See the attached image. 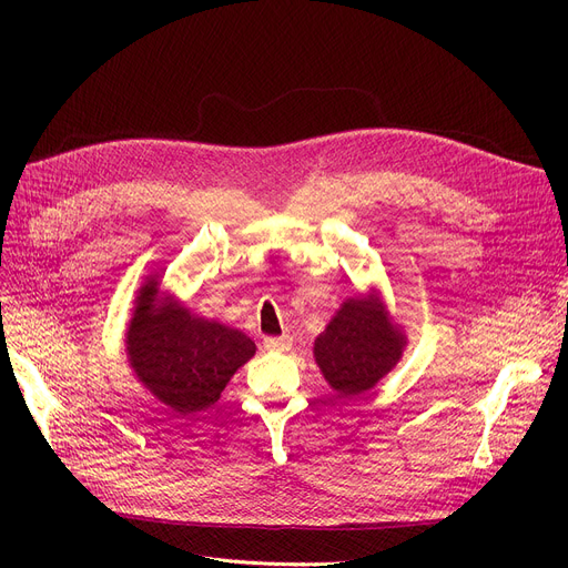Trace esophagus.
<instances>
[{"label":"esophagus","mask_w":568,"mask_h":568,"mask_svg":"<svg viewBox=\"0 0 568 568\" xmlns=\"http://www.w3.org/2000/svg\"><path fill=\"white\" fill-rule=\"evenodd\" d=\"M264 347L272 352H287L292 347V338L290 336H268V338H264Z\"/></svg>","instance_id":"1"}]
</instances>
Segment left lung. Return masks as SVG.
Instances as JSON below:
<instances>
[{
  "label": "left lung",
  "instance_id": "8db88e82",
  "mask_svg": "<svg viewBox=\"0 0 568 568\" xmlns=\"http://www.w3.org/2000/svg\"><path fill=\"white\" fill-rule=\"evenodd\" d=\"M405 334L386 315L377 294L354 296L315 338V362L338 396H359L403 356Z\"/></svg>",
  "mask_w": 568,
  "mask_h": 568
}]
</instances>
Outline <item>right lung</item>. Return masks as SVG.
Returning a JSON list of instances; mask_svg holds the SVG:
<instances>
[{
    "mask_svg": "<svg viewBox=\"0 0 568 568\" xmlns=\"http://www.w3.org/2000/svg\"><path fill=\"white\" fill-rule=\"evenodd\" d=\"M253 354L255 343L246 334L163 296L156 278L140 287L126 329L129 366L174 414L212 407Z\"/></svg>",
    "mask_w": 568,
    "mask_h": 568,
    "instance_id": "add662e5",
    "label": "right lung"
}]
</instances>
